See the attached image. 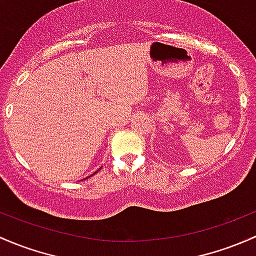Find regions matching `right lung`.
I'll return each instance as SVG.
<instances>
[{"instance_id":"obj_1","label":"right lung","mask_w":256,"mask_h":256,"mask_svg":"<svg viewBox=\"0 0 256 256\" xmlns=\"http://www.w3.org/2000/svg\"><path fill=\"white\" fill-rule=\"evenodd\" d=\"M98 170H99V169H98ZM98 170H96V172H98ZM96 173H94V174H96Z\"/></svg>"}]
</instances>
